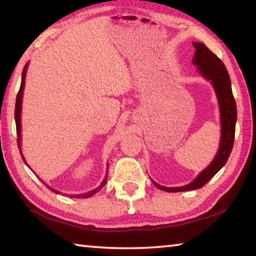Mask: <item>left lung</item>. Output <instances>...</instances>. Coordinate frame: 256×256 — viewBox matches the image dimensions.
I'll return each mask as SVG.
<instances>
[{
	"instance_id": "8db88e82",
	"label": "left lung",
	"mask_w": 256,
	"mask_h": 256,
	"mask_svg": "<svg viewBox=\"0 0 256 256\" xmlns=\"http://www.w3.org/2000/svg\"><path fill=\"white\" fill-rule=\"evenodd\" d=\"M192 44H194L196 49L192 62L196 66H198L200 74L212 81L216 94H218L222 122L220 146L218 155H216L210 165L204 172H202L197 176L196 180L192 182L190 184L182 187H165L152 180L154 185L159 188V190L170 192L194 190H197V188L203 187L225 165L234 144L235 124L236 119H238V112H236V102L232 92V86H230L228 72L220 58L214 54L204 43L194 42Z\"/></svg>"
}]
</instances>
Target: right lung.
Masks as SVG:
<instances>
[{"label":"right lung","mask_w":256,"mask_h":256,"mask_svg":"<svg viewBox=\"0 0 256 256\" xmlns=\"http://www.w3.org/2000/svg\"><path fill=\"white\" fill-rule=\"evenodd\" d=\"M26 68H28V64H26L24 66V69H23V71H22V81H21V86H20V90H18V96H16V112H14V117H16V134H18V139H16V142H18V147L20 148V150H21V142H20V139H21V104H22V94H23V89H24V80H26ZM21 156H22V159L24 160V162H26V159L23 158V155L21 154ZM107 177H108V175H106V178L104 180V182H101V185L98 187V188H96V190H91V192H86V194H79V195H70V196H72V197H76V198H81V197H90V196H92L94 194H96V192H98L101 188H102L104 186V184L106 182H107ZM43 184H44V182H43ZM49 188L50 190H52V192H59L58 190H53V188H50V187H48Z\"/></svg>","instance_id":"right-lung-1"}]
</instances>
